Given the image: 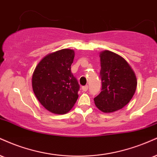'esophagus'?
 Returning a JSON list of instances; mask_svg holds the SVG:
<instances>
[{"label": "esophagus", "instance_id": "34e87169", "mask_svg": "<svg viewBox=\"0 0 157 157\" xmlns=\"http://www.w3.org/2000/svg\"><path fill=\"white\" fill-rule=\"evenodd\" d=\"M88 85H86V86H84L82 87V90H83V91H87V90H88Z\"/></svg>", "mask_w": 157, "mask_h": 157}]
</instances>
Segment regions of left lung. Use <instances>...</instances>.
I'll return each instance as SVG.
<instances>
[{"mask_svg":"<svg viewBox=\"0 0 157 157\" xmlns=\"http://www.w3.org/2000/svg\"><path fill=\"white\" fill-rule=\"evenodd\" d=\"M101 91L94 103L104 113H112L129 102L137 88V79L124 58L105 50L100 54Z\"/></svg>","mask_w":157,"mask_h":157,"instance_id":"8db88e82","label":"left lung"}]
</instances>
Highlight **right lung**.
<instances>
[{
	"instance_id": "obj_1",
	"label": "right lung",
	"mask_w": 157,
	"mask_h": 157,
	"mask_svg": "<svg viewBox=\"0 0 157 157\" xmlns=\"http://www.w3.org/2000/svg\"><path fill=\"white\" fill-rule=\"evenodd\" d=\"M75 52L63 49L45 56L36 67L32 87L44 108L56 114H65L72 108L80 85L71 71Z\"/></svg>"
}]
</instances>
